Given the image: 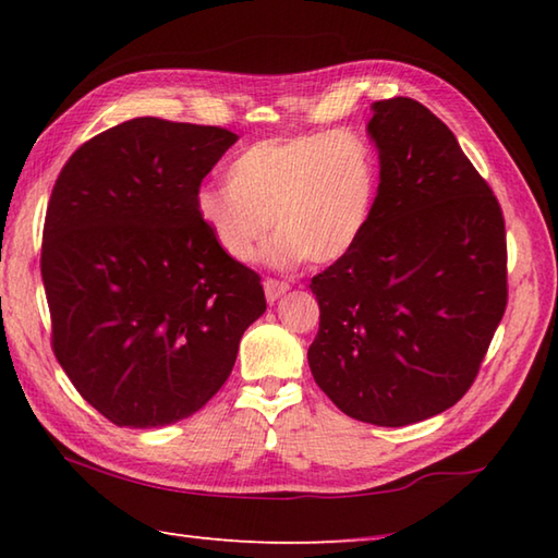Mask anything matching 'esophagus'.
Instances as JSON below:
<instances>
[{"label":"esophagus","instance_id":"esophagus-1","mask_svg":"<svg viewBox=\"0 0 558 558\" xmlns=\"http://www.w3.org/2000/svg\"><path fill=\"white\" fill-rule=\"evenodd\" d=\"M287 291H289V283L287 281H279V279H267L265 281V295H267L269 303L279 301Z\"/></svg>","mask_w":558,"mask_h":558}]
</instances>
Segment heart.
Listing matches in <instances>:
<instances>
[{"mask_svg": "<svg viewBox=\"0 0 558 558\" xmlns=\"http://www.w3.org/2000/svg\"><path fill=\"white\" fill-rule=\"evenodd\" d=\"M226 178L197 190L195 211L216 247L241 265L255 259L271 229V265L337 263L368 231L378 195L371 144L347 130L255 142Z\"/></svg>", "mask_w": 558, "mask_h": 558, "instance_id": "1", "label": "heart"}]
</instances>
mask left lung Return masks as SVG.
I'll use <instances>...</instances> for the list:
<instances>
[{
  "mask_svg": "<svg viewBox=\"0 0 558 558\" xmlns=\"http://www.w3.org/2000/svg\"><path fill=\"white\" fill-rule=\"evenodd\" d=\"M380 185L368 231L311 289L315 383L342 412L407 426L472 388L508 303L504 211L458 140L414 98L373 104Z\"/></svg>",
  "mask_w": 558,
  "mask_h": 558,
  "instance_id": "1",
  "label": "left lung"
}]
</instances>
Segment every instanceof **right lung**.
<instances>
[{
  "label": "right lung",
  "mask_w": 558,
  "mask_h": 558,
  "mask_svg": "<svg viewBox=\"0 0 558 558\" xmlns=\"http://www.w3.org/2000/svg\"><path fill=\"white\" fill-rule=\"evenodd\" d=\"M235 142L223 128L134 118L78 146L52 187L40 253L52 351L116 426L199 412L267 311L257 271L226 257L195 211Z\"/></svg>",
  "instance_id": "add662e5"
}]
</instances>
